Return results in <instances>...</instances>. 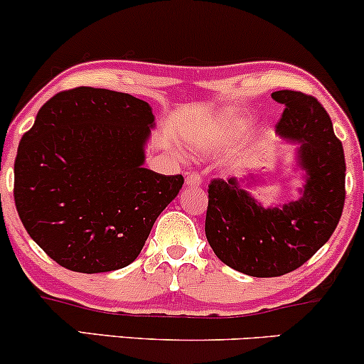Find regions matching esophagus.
<instances>
[{
  "mask_svg": "<svg viewBox=\"0 0 364 364\" xmlns=\"http://www.w3.org/2000/svg\"><path fill=\"white\" fill-rule=\"evenodd\" d=\"M185 185H186L188 188H196V186H200V185H202V176H200L198 173L188 174L186 179H185Z\"/></svg>",
  "mask_w": 364,
  "mask_h": 364,
  "instance_id": "esophagus-1",
  "label": "esophagus"
}]
</instances>
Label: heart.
<instances>
[{"label":"heart","mask_w":364,"mask_h":364,"mask_svg":"<svg viewBox=\"0 0 364 364\" xmlns=\"http://www.w3.org/2000/svg\"><path fill=\"white\" fill-rule=\"evenodd\" d=\"M240 124H243V121H236L235 127H240ZM190 140L193 141L196 149L212 152V150L223 149L224 145L228 144V135H225V132H223V129H215L214 132L212 128H205V129L193 128L191 129Z\"/></svg>","instance_id":"obj_1"}]
</instances>
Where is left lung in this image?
Masks as SVG:
<instances>
[{
	"instance_id": "obj_1",
	"label": "left lung",
	"mask_w": 364,
	"mask_h": 364,
	"mask_svg": "<svg viewBox=\"0 0 364 364\" xmlns=\"http://www.w3.org/2000/svg\"><path fill=\"white\" fill-rule=\"evenodd\" d=\"M272 97L286 106L275 132L298 145V196L263 205L252 191L265 179L253 173L208 186V245L220 262L252 277H277L310 260L336 231L346 198L344 150L327 111L301 92L277 90Z\"/></svg>"
}]
</instances>
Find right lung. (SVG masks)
<instances>
[{"mask_svg": "<svg viewBox=\"0 0 364 364\" xmlns=\"http://www.w3.org/2000/svg\"><path fill=\"white\" fill-rule=\"evenodd\" d=\"M149 102L95 87L60 92L37 112L15 159V205L54 262L82 274L135 262L183 176L145 168Z\"/></svg>", "mask_w": 364, "mask_h": 364, "instance_id": "add662e5", "label": "right lung"}]
</instances>
